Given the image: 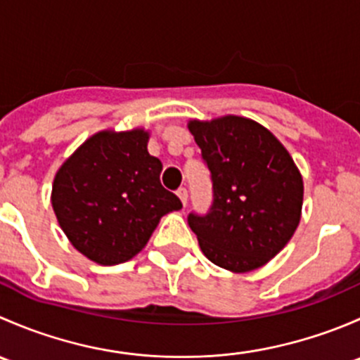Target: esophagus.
<instances>
[{
  "mask_svg": "<svg viewBox=\"0 0 360 360\" xmlns=\"http://www.w3.org/2000/svg\"><path fill=\"white\" fill-rule=\"evenodd\" d=\"M177 197L181 198L183 205H186V202H188V190H186V188H179V190H177Z\"/></svg>",
  "mask_w": 360,
  "mask_h": 360,
  "instance_id": "1",
  "label": "esophagus"
}]
</instances>
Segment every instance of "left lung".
Here are the masks:
<instances>
[{"label":"left lung","mask_w":360,"mask_h":360,"mask_svg":"<svg viewBox=\"0 0 360 360\" xmlns=\"http://www.w3.org/2000/svg\"><path fill=\"white\" fill-rule=\"evenodd\" d=\"M188 129L212 181L209 212L188 216L202 252L235 274L263 266L300 224L303 179L294 160L270 130L242 116L191 120Z\"/></svg>","instance_id":"1"}]
</instances>
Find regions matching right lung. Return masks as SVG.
Returning <instances> with one entry per match:
<instances>
[{
	"label": "right lung",
	"instance_id": "right-lung-1",
	"mask_svg": "<svg viewBox=\"0 0 360 360\" xmlns=\"http://www.w3.org/2000/svg\"><path fill=\"white\" fill-rule=\"evenodd\" d=\"M150 134H94L63 163L52 207L72 248L96 263H125L143 250L160 217L183 207L160 183L162 162L148 153Z\"/></svg>",
	"mask_w": 360,
	"mask_h": 360
}]
</instances>
